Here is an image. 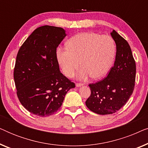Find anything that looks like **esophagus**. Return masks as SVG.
Listing matches in <instances>:
<instances>
[{"label": "esophagus", "instance_id": "1", "mask_svg": "<svg viewBox=\"0 0 148 148\" xmlns=\"http://www.w3.org/2000/svg\"><path fill=\"white\" fill-rule=\"evenodd\" d=\"M76 87H77V88H79V87H82L83 86V84H78V83H77V84H75Z\"/></svg>", "mask_w": 148, "mask_h": 148}]
</instances>
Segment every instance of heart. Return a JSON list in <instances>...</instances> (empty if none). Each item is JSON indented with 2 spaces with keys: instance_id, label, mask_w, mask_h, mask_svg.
Wrapping results in <instances>:
<instances>
[{
  "instance_id": "1",
  "label": "heart",
  "mask_w": 148,
  "mask_h": 148,
  "mask_svg": "<svg viewBox=\"0 0 148 148\" xmlns=\"http://www.w3.org/2000/svg\"><path fill=\"white\" fill-rule=\"evenodd\" d=\"M115 54L116 45L112 38L94 32L77 34L68 40L66 47L56 50V58L63 73L71 77L81 64L82 68L77 77L82 80L90 76L100 79L106 75L112 65Z\"/></svg>"
}]
</instances>
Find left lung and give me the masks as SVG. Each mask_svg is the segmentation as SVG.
I'll return each mask as SVG.
<instances>
[{"label":"left lung","instance_id":"8db88e82","mask_svg":"<svg viewBox=\"0 0 148 148\" xmlns=\"http://www.w3.org/2000/svg\"><path fill=\"white\" fill-rule=\"evenodd\" d=\"M110 35L116 44L114 66L104 79L89 85L90 96L86 106L98 114H110L122 108L133 94L136 66L128 42L115 30Z\"/></svg>","mask_w":148,"mask_h":148}]
</instances>
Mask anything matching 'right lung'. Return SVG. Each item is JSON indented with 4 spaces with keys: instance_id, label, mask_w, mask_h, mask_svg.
Here are the masks:
<instances>
[{
    "instance_id": "1",
    "label": "right lung",
    "mask_w": 148,
    "mask_h": 148,
    "mask_svg": "<svg viewBox=\"0 0 148 148\" xmlns=\"http://www.w3.org/2000/svg\"><path fill=\"white\" fill-rule=\"evenodd\" d=\"M66 36L62 27H38L17 53L14 79L18 98L32 114L44 117L55 113L75 84L60 72L56 48Z\"/></svg>"
}]
</instances>
